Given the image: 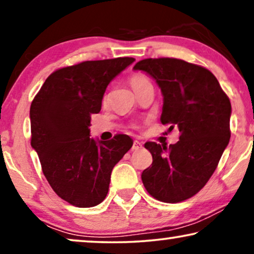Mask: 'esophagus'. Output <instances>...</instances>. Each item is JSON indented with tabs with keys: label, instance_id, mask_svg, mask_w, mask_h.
I'll return each instance as SVG.
<instances>
[{
	"label": "esophagus",
	"instance_id": "34e87169",
	"mask_svg": "<svg viewBox=\"0 0 254 254\" xmlns=\"http://www.w3.org/2000/svg\"><path fill=\"white\" fill-rule=\"evenodd\" d=\"M141 148H142V143H140L138 141H134L133 147H131V151H137V150H140Z\"/></svg>",
	"mask_w": 254,
	"mask_h": 254
}]
</instances>
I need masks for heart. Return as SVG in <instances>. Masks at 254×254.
<instances>
[{
    "label": "heart",
    "instance_id": "b5f03b06",
    "mask_svg": "<svg viewBox=\"0 0 254 254\" xmlns=\"http://www.w3.org/2000/svg\"><path fill=\"white\" fill-rule=\"evenodd\" d=\"M148 83H150V82H149L148 78L142 74H134L129 77V84L131 86V89L134 90L135 93H136L140 89L143 88L145 84H148ZM106 98L107 97L105 95L103 98V103L106 102Z\"/></svg>",
    "mask_w": 254,
    "mask_h": 254
}]
</instances>
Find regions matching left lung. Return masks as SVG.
Here are the masks:
<instances>
[{"instance_id":"1","label":"left lung","mask_w":254,"mask_h":254,"mask_svg":"<svg viewBox=\"0 0 254 254\" xmlns=\"http://www.w3.org/2000/svg\"><path fill=\"white\" fill-rule=\"evenodd\" d=\"M157 82L164 97L161 121L179 128V141L166 145L147 142L152 164L142 183L156 200L190 199L206 185L230 140L231 104L217 78L202 65L180 59H144L134 65Z\"/></svg>"}]
</instances>
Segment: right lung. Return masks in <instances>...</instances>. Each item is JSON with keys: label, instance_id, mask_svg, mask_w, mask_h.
I'll return each mask as SVG.
<instances>
[{"label": "right lung", "instance_id": "1", "mask_svg": "<svg viewBox=\"0 0 254 254\" xmlns=\"http://www.w3.org/2000/svg\"><path fill=\"white\" fill-rule=\"evenodd\" d=\"M134 58L83 61L52 72L31 103V145L44 176L61 199L79 208L99 204L114 165L133 145L128 135L90 138L91 116L102 109L110 82Z\"/></svg>", "mask_w": 254, "mask_h": 254}]
</instances>
